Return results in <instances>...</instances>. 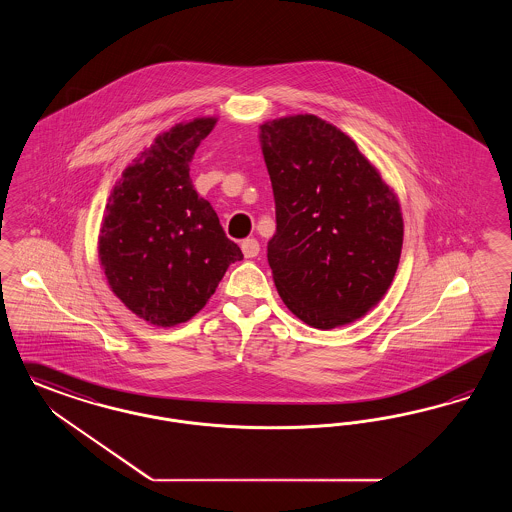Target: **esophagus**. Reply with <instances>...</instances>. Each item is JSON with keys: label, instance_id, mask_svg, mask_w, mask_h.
<instances>
[{"label": "esophagus", "instance_id": "esophagus-1", "mask_svg": "<svg viewBox=\"0 0 512 512\" xmlns=\"http://www.w3.org/2000/svg\"><path fill=\"white\" fill-rule=\"evenodd\" d=\"M242 251H244V257H246V259H253V257L259 255L261 246H259V242H257L255 238H247V240L242 242Z\"/></svg>", "mask_w": 512, "mask_h": 512}]
</instances>
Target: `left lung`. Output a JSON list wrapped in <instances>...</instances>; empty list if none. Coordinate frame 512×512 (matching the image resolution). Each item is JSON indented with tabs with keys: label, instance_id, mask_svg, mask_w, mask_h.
I'll return each mask as SVG.
<instances>
[{
	"label": "left lung",
	"instance_id": "1",
	"mask_svg": "<svg viewBox=\"0 0 512 512\" xmlns=\"http://www.w3.org/2000/svg\"><path fill=\"white\" fill-rule=\"evenodd\" d=\"M261 148L276 204L266 257L282 301L312 328L362 318L400 263L396 194L356 143L318 116L263 123Z\"/></svg>",
	"mask_w": 512,
	"mask_h": 512
}]
</instances>
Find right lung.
Here are the masks:
<instances>
[{
  "label": "right lung",
  "mask_w": 512,
  "mask_h": 512,
  "mask_svg": "<svg viewBox=\"0 0 512 512\" xmlns=\"http://www.w3.org/2000/svg\"><path fill=\"white\" fill-rule=\"evenodd\" d=\"M215 123L196 118L158 135L108 196L99 236L104 276L123 305L154 326L188 322L230 263L244 259L188 173Z\"/></svg>",
  "instance_id": "right-lung-1"
}]
</instances>
